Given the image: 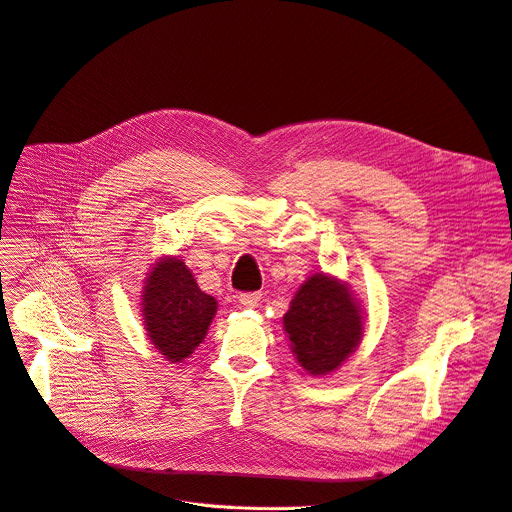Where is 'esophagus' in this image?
Returning a JSON list of instances; mask_svg holds the SVG:
<instances>
[{
  "mask_svg": "<svg viewBox=\"0 0 512 512\" xmlns=\"http://www.w3.org/2000/svg\"><path fill=\"white\" fill-rule=\"evenodd\" d=\"M262 294L260 292H240L238 294V300L244 304V306H258Z\"/></svg>",
  "mask_w": 512,
  "mask_h": 512,
  "instance_id": "obj_1",
  "label": "esophagus"
}]
</instances>
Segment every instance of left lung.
Returning a JSON list of instances; mask_svg holds the SVG:
<instances>
[{"mask_svg": "<svg viewBox=\"0 0 512 512\" xmlns=\"http://www.w3.org/2000/svg\"><path fill=\"white\" fill-rule=\"evenodd\" d=\"M298 363L313 375L335 371L359 345L363 321L349 288L327 274L306 280L284 315Z\"/></svg>", "mask_w": 512, "mask_h": 512, "instance_id": "1", "label": "left lung"}]
</instances>
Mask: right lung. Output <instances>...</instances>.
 <instances>
[{
    "label": "right lung",
    "mask_w": 512,
    "mask_h": 512,
    "mask_svg": "<svg viewBox=\"0 0 512 512\" xmlns=\"http://www.w3.org/2000/svg\"><path fill=\"white\" fill-rule=\"evenodd\" d=\"M147 335L171 363L189 357L203 341L218 302L201 292L187 266L177 258L157 262L143 294Z\"/></svg>",
    "instance_id": "add662e5"
}]
</instances>
